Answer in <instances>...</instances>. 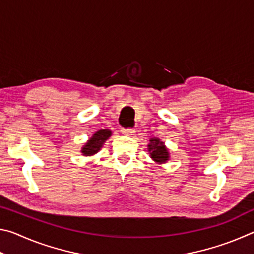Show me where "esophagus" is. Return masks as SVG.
Returning <instances> with one entry per match:
<instances>
[{
	"label": "esophagus",
	"instance_id": "obj_1",
	"mask_svg": "<svg viewBox=\"0 0 254 254\" xmlns=\"http://www.w3.org/2000/svg\"><path fill=\"white\" fill-rule=\"evenodd\" d=\"M121 132L126 135H133L135 133L134 128H121Z\"/></svg>",
	"mask_w": 254,
	"mask_h": 254
}]
</instances>
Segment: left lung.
<instances>
[{
	"mask_svg": "<svg viewBox=\"0 0 254 254\" xmlns=\"http://www.w3.org/2000/svg\"><path fill=\"white\" fill-rule=\"evenodd\" d=\"M149 151H151V158L157 162H166L169 158V153L162 142L158 139L150 140V144L148 145Z\"/></svg>",
	"mask_w": 254,
	"mask_h": 254,
	"instance_id": "obj_1",
	"label": "left lung"
}]
</instances>
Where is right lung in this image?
Returning a JSON list of instances; mask_svg holds the SVG:
<instances>
[{
    "mask_svg": "<svg viewBox=\"0 0 254 254\" xmlns=\"http://www.w3.org/2000/svg\"><path fill=\"white\" fill-rule=\"evenodd\" d=\"M111 136V131L109 130H100L94 134L91 139L88 140V142L84 145L83 152L85 156H91V154L96 153L98 150L102 148L103 143L106 139H109Z\"/></svg>",
    "mask_w": 254,
    "mask_h": 254,
    "instance_id": "add662e5",
    "label": "right lung"
}]
</instances>
